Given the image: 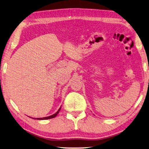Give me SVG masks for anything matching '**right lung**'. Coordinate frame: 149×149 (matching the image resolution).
Masks as SVG:
<instances>
[{
	"instance_id": "1",
	"label": "right lung",
	"mask_w": 149,
	"mask_h": 149,
	"mask_svg": "<svg viewBox=\"0 0 149 149\" xmlns=\"http://www.w3.org/2000/svg\"><path fill=\"white\" fill-rule=\"evenodd\" d=\"M61 107L59 108L58 110L57 111V112H56V113L52 115V116H50L49 117H42V118H32V119H38V120H46V119H52V118H54V117H55L56 116H57V115L58 114L59 112H60V109H61Z\"/></svg>"
}]
</instances>
